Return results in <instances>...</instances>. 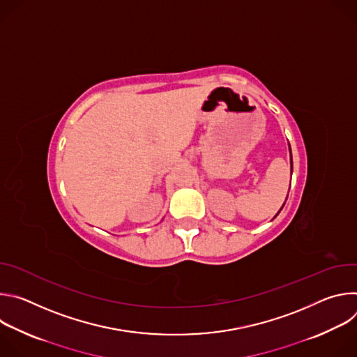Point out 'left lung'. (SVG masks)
I'll return each mask as SVG.
<instances>
[{
	"mask_svg": "<svg viewBox=\"0 0 357 357\" xmlns=\"http://www.w3.org/2000/svg\"><path fill=\"white\" fill-rule=\"evenodd\" d=\"M289 155H291V146H289ZM291 174H292V155H291ZM287 197H288V195H287ZM284 205H285V203H284ZM284 205L281 206V209L284 208ZM281 209H280V212H281ZM280 212H278V213H280ZM278 213H277L274 218H277V216H278Z\"/></svg>",
	"mask_w": 357,
	"mask_h": 357,
	"instance_id": "8db88e82",
	"label": "left lung"
}]
</instances>
